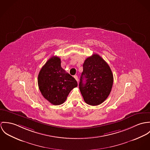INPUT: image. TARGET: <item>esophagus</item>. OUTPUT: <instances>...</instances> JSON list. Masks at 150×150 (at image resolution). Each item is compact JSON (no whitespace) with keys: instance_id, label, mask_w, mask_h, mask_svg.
<instances>
[{"instance_id":"obj_1","label":"esophagus","mask_w":150,"mask_h":150,"mask_svg":"<svg viewBox=\"0 0 150 150\" xmlns=\"http://www.w3.org/2000/svg\"><path fill=\"white\" fill-rule=\"evenodd\" d=\"M74 77V78L76 79V81L78 82V76H77V75H75Z\"/></svg>"}]
</instances>
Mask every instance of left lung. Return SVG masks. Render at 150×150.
Returning a JSON list of instances; mask_svg holds the SVG:
<instances>
[{"label":"left lung","mask_w":150,"mask_h":150,"mask_svg":"<svg viewBox=\"0 0 150 150\" xmlns=\"http://www.w3.org/2000/svg\"><path fill=\"white\" fill-rule=\"evenodd\" d=\"M79 90L85 102L97 106L103 102L110 94L113 76L109 65L97 54L87 57L83 65ZM86 79L83 83V78Z\"/></svg>","instance_id":"left-lung-1"}]
</instances>
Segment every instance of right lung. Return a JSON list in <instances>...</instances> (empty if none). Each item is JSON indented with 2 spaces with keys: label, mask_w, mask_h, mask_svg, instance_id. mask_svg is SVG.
<instances>
[{
  "label": "right lung",
  "mask_w": 150,
  "mask_h": 150,
  "mask_svg": "<svg viewBox=\"0 0 150 150\" xmlns=\"http://www.w3.org/2000/svg\"><path fill=\"white\" fill-rule=\"evenodd\" d=\"M39 89L43 97L54 105L63 103L69 92L78 86L76 81L61 67L59 57L50 58L38 76Z\"/></svg>",
  "instance_id": "1"
}]
</instances>
